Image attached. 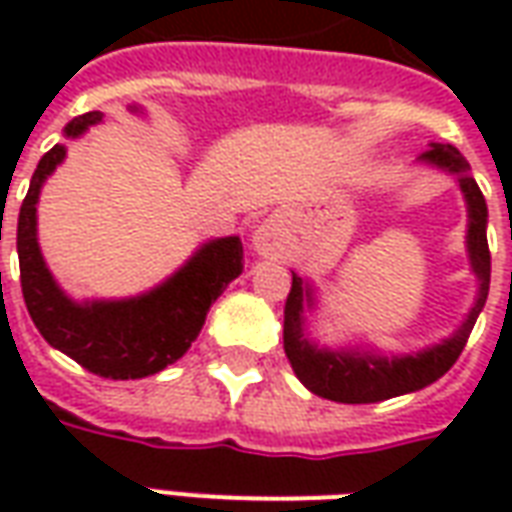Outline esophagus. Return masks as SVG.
<instances>
[{
	"label": "esophagus",
	"mask_w": 512,
	"mask_h": 512,
	"mask_svg": "<svg viewBox=\"0 0 512 512\" xmlns=\"http://www.w3.org/2000/svg\"><path fill=\"white\" fill-rule=\"evenodd\" d=\"M252 246L260 257H282L288 252V230L279 216H268L252 233Z\"/></svg>",
	"instance_id": "1"
}]
</instances>
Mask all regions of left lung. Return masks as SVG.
<instances>
[{"label":"left lung","mask_w":512,"mask_h":512,"mask_svg":"<svg viewBox=\"0 0 512 512\" xmlns=\"http://www.w3.org/2000/svg\"><path fill=\"white\" fill-rule=\"evenodd\" d=\"M422 164L436 167L458 180L469 211V230H466V252L469 266L480 282L474 307L466 315V321L441 343L414 351V354H376L362 348H321L312 343L304 329V312L315 307V288L307 279H301L293 271L288 301H285V354L290 359L293 373L312 395L326 397L334 403H378L389 397L408 395L425 389L433 381H439L461 356L463 345L469 340L477 315L483 312L491 285V252H488V205L477 180L469 172V161L461 156V150L452 145H433L419 156Z\"/></svg>","instance_id":"8db88e82"}]
</instances>
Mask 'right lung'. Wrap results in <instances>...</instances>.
I'll return each instance as SVG.
<instances>
[{
    "mask_svg": "<svg viewBox=\"0 0 512 512\" xmlns=\"http://www.w3.org/2000/svg\"><path fill=\"white\" fill-rule=\"evenodd\" d=\"M131 112H139V106H131ZM101 120V112L73 117L65 136L76 139ZM65 153L68 147L54 145L40 158L18 213V266L29 318L51 348L95 376L115 381L153 376L189 351L213 301L244 271L241 238L227 235L202 244L172 277L131 299L73 301L51 277L38 244L40 189Z\"/></svg>",
    "mask_w": 512,
    "mask_h": 512,
    "instance_id": "obj_1",
    "label": "right lung"
}]
</instances>
